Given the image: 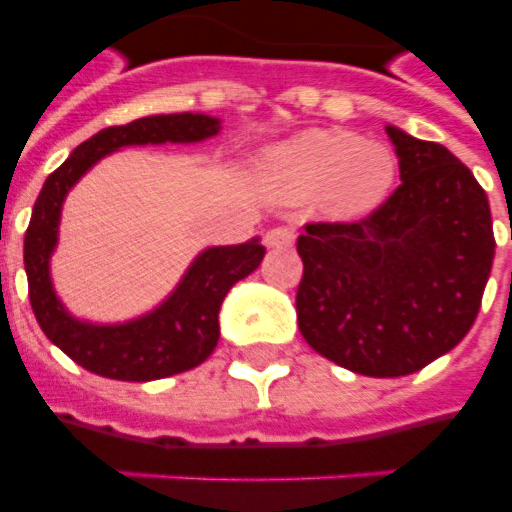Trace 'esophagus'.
I'll use <instances>...</instances> for the list:
<instances>
[{
    "label": "esophagus",
    "instance_id": "esophagus-1",
    "mask_svg": "<svg viewBox=\"0 0 512 512\" xmlns=\"http://www.w3.org/2000/svg\"><path fill=\"white\" fill-rule=\"evenodd\" d=\"M265 244L271 249H287L295 244V231L289 225H276L271 231L265 233Z\"/></svg>",
    "mask_w": 512,
    "mask_h": 512
}]
</instances>
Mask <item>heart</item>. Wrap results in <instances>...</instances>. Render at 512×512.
Instances as JSON below:
<instances>
[{"instance_id":"b5f03b06","label":"heart","mask_w":512,"mask_h":512,"mask_svg":"<svg viewBox=\"0 0 512 512\" xmlns=\"http://www.w3.org/2000/svg\"><path fill=\"white\" fill-rule=\"evenodd\" d=\"M263 180L281 201H308L337 220L369 215L385 201L398 172L393 148L356 132L308 130L263 159Z\"/></svg>"}]
</instances>
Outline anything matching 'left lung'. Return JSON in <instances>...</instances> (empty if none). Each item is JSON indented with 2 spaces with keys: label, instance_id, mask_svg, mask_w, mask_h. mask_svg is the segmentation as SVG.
Segmentation results:
<instances>
[{
  "label": "left lung",
  "instance_id": "8db88e82",
  "mask_svg": "<svg viewBox=\"0 0 512 512\" xmlns=\"http://www.w3.org/2000/svg\"><path fill=\"white\" fill-rule=\"evenodd\" d=\"M401 185L356 223L297 239V324L329 361L366 377L420 372L468 335L492 273L489 199L438 143L385 127Z\"/></svg>",
  "mask_w": 512,
  "mask_h": 512
}]
</instances>
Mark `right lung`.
Segmentation results:
<instances>
[{"instance_id":"add662e5","label":"right lung","mask_w":512,"mask_h":512,"mask_svg":"<svg viewBox=\"0 0 512 512\" xmlns=\"http://www.w3.org/2000/svg\"><path fill=\"white\" fill-rule=\"evenodd\" d=\"M217 132L220 119L204 114L143 116L122 127H106L84 140L44 180L23 241L28 300L44 335L84 369L111 380H162L199 366L215 350L220 337L217 313L228 289L247 279L265 255V247L257 239L236 247L204 249L185 271L175 292L156 311L127 324H90L74 319L52 289L50 255L58 244L63 199L92 164L124 146L199 143Z\"/></svg>"}]
</instances>
